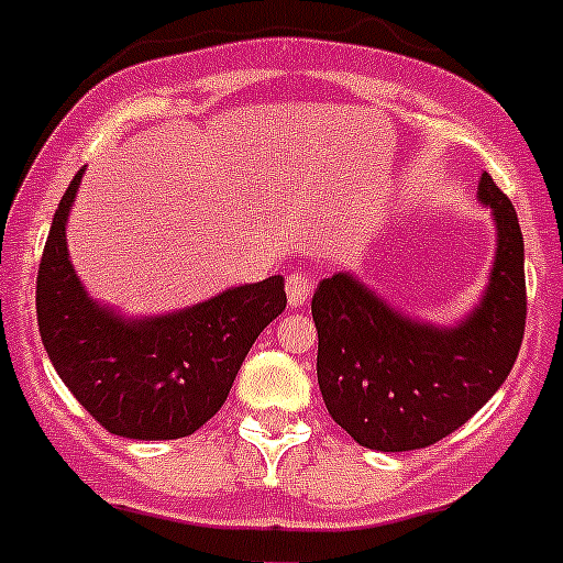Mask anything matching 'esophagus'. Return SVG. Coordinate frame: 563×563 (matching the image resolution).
I'll return each instance as SVG.
<instances>
[{
  "label": "esophagus",
  "instance_id": "obj_1",
  "mask_svg": "<svg viewBox=\"0 0 563 563\" xmlns=\"http://www.w3.org/2000/svg\"><path fill=\"white\" fill-rule=\"evenodd\" d=\"M310 294H313V280H310L305 272H294V275H288L286 297L291 308H302V305L310 299Z\"/></svg>",
  "mask_w": 563,
  "mask_h": 563
}]
</instances>
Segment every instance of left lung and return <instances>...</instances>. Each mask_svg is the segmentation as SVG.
Returning a JSON list of instances; mask_svg holds the SVG:
<instances>
[{
  "instance_id": "1",
  "label": "left lung",
  "mask_w": 563,
  "mask_h": 563,
  "mask_svg": "<svg viewBox=\"0 0 563 563\" xmlns=\"http://www.w3.org/2000/svg\"><path fill=\"white\" fill-rule=\"evenodd\" d=\"M498 228L489 283L460 324L401 313L349 272L313 294L327 412L374 451L427 449L467 423L509 376L526 332V244L511 200L482 173Z\"/></svg>"
}]
</instances>
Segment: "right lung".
<instances>
[{
  "label": "right lung",
  "instance_id": "1",
  "mask_svg": "<svg viewBox=\"0 0 563 563\" xmlns=\"http://www.w3.org/2000/svg\"><path fill=\"white\" fill-rule=\"evenodd\" d=\"M65 189L37 269V327L48 360L107 432L178 440L214 418L255 338L286 310L283 277L233 286L192 308L129 319L96 302L68 258L65 222L81 184Z\"/></svg>",
  "mask_w": 563,
  "mask_h": 563
}]
</instances>
